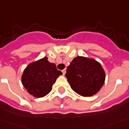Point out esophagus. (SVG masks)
I'll list each match as a JSON object with an SVG mask.
<instances>
[{"label": "esophagus", "mask_w": 129, "mask_h": 129, "mask_svg": "<svg viewBox=\"0 0 129 129\" xmlns=\"http://www.w3.org/2000/svg\"><path fill=\"white\" fill-rule=\"evenodd\" d=\"M62 72L63 75H64V74H65V73H66V70L64 69V70H63L62 71Z\"/></svg>", "instance_id": "obj_1"}]
</instances>
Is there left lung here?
<instances>
[{"mask_svg": "<svg viewBox=\"0 0 129 129\" xmlns=\"http://www.w3.org/2000/svg\"><path fill=\"white\" fill-rule=\"evenodd\" d=\"M65 76L72 90L84 97L96 94L105 79V71L100 63L95 59L80 56L70 62Z\"/></svg>", "mask_w": 129, "mask_h": 129, "instance_id": "8db88e82", "label": "left lung"}]
</instances>
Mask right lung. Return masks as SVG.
I'll return each instance as SVG.
<instances>
[{"label":"right lung","mask_w":129,"mask_h":129,"mask_svg":"<svg viewBox=\"0 0 129 129\" xmlns=\"http://www.w3.org/2000/svg\"><path fill=\"white\" fill-rule=\"evenodd\" d=\"M62 74L54 63L45 57L29 64L23 72L22 83L27 92L36 98L46 96L51 91L57 78Z\"/></svg>","instance_id":"obj_1"}]
</instances>
